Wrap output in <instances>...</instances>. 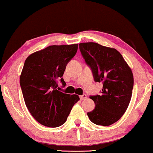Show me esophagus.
Masks as SVG:
<instances>
[{
	"label": "esophagus",
	"mask_w": 153,
	"mask_h": 153,
	"mask_svg": "<svg viewBox=\"0 0 153 153\" xmlns=\"http://www.w3.org/2000/svg\"><path fill=\"white\" fill-rule=\"evenodd\" d=\"M86 98H87V96H86V94H84V95H81V96H80V100H86Z\"/></svg>",
	"instance_id": "obj_1"
}]
</instances>
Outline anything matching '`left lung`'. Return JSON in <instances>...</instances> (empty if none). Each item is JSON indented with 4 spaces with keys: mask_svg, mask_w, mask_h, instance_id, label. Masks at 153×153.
Returning a JSON list of instances; mask_svg holds the SVG:
<instances>
[{
    "mask_svg": "<svg viewBox=\"0 0 153 153\" xmlns=\"http://www.w3.org/2000/svg\"><path fill=\"white\" fill-rule=\"evenodd\" d=\"M79 47L92 69L94 80L103 84L101 94L90 96L95 107L87 115L95 124L110 126L122 117L129 105L134 83L133 72L114 48L95 42L79 43Z\"/></svg>",
    "mask_w": 153,
    "mask_h": 153,
    "instance_id": "1",
    "label": "left lung"
}]
</instances>
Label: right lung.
<instances>
[{
  "mask_svg": "<svg viewBox=\"0 0 153 153\" xmlns=\"http://www.w3.org/2000/svg\"><path fill=\"white\" fill-rule=\"evenodd\" d=\"M78 45H51L27 57L20 76L24 100L31 115L48 127H58L66 122L78 95L56 89L66 66L76 55Z\"/></svg>",
  "mask_w": 153,
  "mask_h": 153,
  "instance_id": "right-lung-1",
  "label": "right lung"
}]
</instances>
